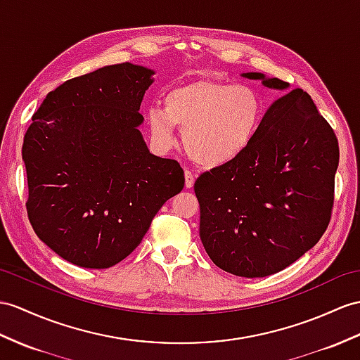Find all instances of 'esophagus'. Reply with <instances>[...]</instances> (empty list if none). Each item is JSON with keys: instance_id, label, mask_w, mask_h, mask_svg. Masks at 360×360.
I'll return each mask as SVG.
<instances>
[{"instance_id": "esophagus-1", "label": "esophagus", "mask_w": 360, "mask_h": 360, "mask_svg": "<svg viewBox=\"0 0 360 360\" xmlns=\"http://www.w3.org/2000/svg\"><path fill=\"white\" fill-rule=\"evenodd\" d=\"M194 183H195L194 174H192L189 169H186V171H185V186L189 189V188L194 186Z\"/></svg>"}]
</instances>
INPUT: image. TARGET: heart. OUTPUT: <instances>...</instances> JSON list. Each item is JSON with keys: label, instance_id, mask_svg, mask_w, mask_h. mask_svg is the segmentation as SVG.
<instances>
[{"label": "heart", "instance_id": "obj_1", "mask_svg": "<svg viewBox=\"0 0 360 360\" xmlns=\"http://www.w3.org/2000/svg\"><path fill=\"white\" fill-rule=\"evenodd\" d=\"M163 110L148 111L154 143L168 150L175 127L191 159L205 168H218L248 150L262 120V101L255 89L220 81H195L166 93Z\"/></svg>", "mask_w": 360, "mask_h": 360}]
</instances>
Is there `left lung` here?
I'll list each match as a JSON object with an SVG mask.
<instances>
[{"label": "left lung", "mask_w": 360, "mask_h": 360, "mask_svg": "<svg viewBox=\"0 0 360 360\" xmlns=\"http://www.w3.org/2000/svg\"><path fill=\"white\" fill-rule=\"evenodd\" d=\"M287 91L270 105L250 146L197 179L200 240L236 276L285 269L326 232L339 165L338 139L311 98L278 77L241 73Z\"/></svg>", "instance_id": "1"}]
</instances>
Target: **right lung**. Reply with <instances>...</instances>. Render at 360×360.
Returning <instances> with one entry per match:
<instances>
[{"label":"right lung","mask_w":360,"mask_h":360,"mask_svg":"<svg viewBox=\"0 0 360 360\" xmlns=\"http://www.w3.org/2000/svg\"><path fill=\"white\" fill-rule=\"evenodd\" d=\"M155 72L107 65L50 91L24 137L27 214L60 258L85 269L125 259L185 186L180 165L150 153L139 112Z\"/></svg>","instance_id":"add662e5"}]
</instances>
